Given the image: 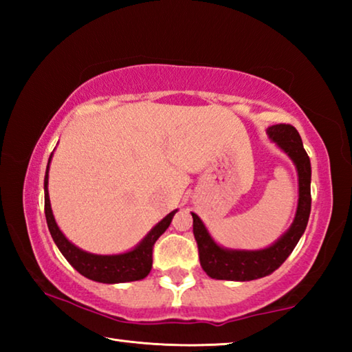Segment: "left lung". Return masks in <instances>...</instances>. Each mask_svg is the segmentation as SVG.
I'll list each match as a JSON object with an SVG mask.
<instances>
[{
  "label": "left lung",
  "instance_id": "1",
  "mask_svg": "<svg viewBox=\"0 0 352 352\" xmlns=\"http://www.w3.org/2000/svg\"><path fill=\"white\" fill-rule=\"evenodd\" d=\"M278 147L289 155L298 172V206L290 228L264 250H228L217 245L197 214L192 212V231L197 241L201 269L208 276L226 281H252L275 272L294 252L300 237L305 233L311 214V160L302 147L301 136L290 124H276L267 129Z\"/></svg>",
  "mask_w": 352,
  "mask_h": 352
}]
</instances>
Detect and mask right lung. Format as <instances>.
Listing matches in <instances>:
<instances>
[{"instance_id": "obj_1", "label": "right lung", "mask_w": 352, "mask_h": 352, "mask_svg": "<svg viewBox=\"0 0 352 352\" xmlns=\"http://www.w3.org/2000/svg\"><path fill=\"white\" fill-rule=\"evenodd\" d=\"M51 158L52 153L50 157V162H47L45 175V216L52 239H54L56 245L65 256V259H67L80 275L88 279H93V281L96 283L116 284L140 281V279L146 278L152 269V250L155 242H157L158 237L168 230V226L170 225L172 217H174L177 210L169 212L162 222L155 225L153 228L148 231L144 239L127 253L93 254L83 252V250L76 247L74 243H71L67 237H65L62 231L58 230L54 216H52L50 194H47V172H50Z\"/></svg>"}]
</instances>
